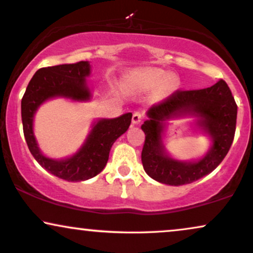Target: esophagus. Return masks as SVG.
Wrapping results in <instances>:
<instances>
[{"mask_svg":"<svg viewBox=\"0 0 253 253\" xmlns=\"http://www.w3.org/2000/svg\"><path fill=\"white\" fill-rule=\"evenodd\" d=\"M143 119V114L140 113V112H134L132 117V123L133 125H139Z\"/></svg>","mask_w":253,"mask_h":253,"instance_id":"34e87169","label":"esophagus"}]
</instances>
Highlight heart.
Listing matches in <instances>:
<instances>
[{
  "mask_svg": "<svg viewBox=\"0 0 253 253\" xmlns=\"http://www.w3.org/2000/svg\"><path fill=\"white\" fill-rule=\"evenodd\" d=\"M134 78H135L137 85H139L140 87L154 88L156 86L161 85L162 83H164L169 78V73L160 69L145 68L135 70V71H134ZM172 86H174V82H172L171 79H169V81L165 83L166 89L171 88Z\"/></svg>",
  "mask_w": 253,
  "mask_h": 253,
  "instance_id": "1",
  "label": "heart"
}]
</instances>
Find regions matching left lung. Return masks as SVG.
<instances>
[{"mask_svg": "<svg viewBox=\"0 0 253 253\" xmlns=\"http://www.w3.org/2000/svg\"><path fill=\"white\" fill-rule=\"evenodd\" d=\"M141 129L146 134L141 161L153 180L169 185L188 184L217 168L232 145L237 119V105L226 83L194 91H177L147 111ZM182 117H195L192 126L210 136L212 143L203 157L189 162L172 158L163 137L168 123Z\"/></svg>", "mask_w": 253, "mask_h": 253, "instance_id": "left-lung-1", "label": "left lung"}]
</instances>
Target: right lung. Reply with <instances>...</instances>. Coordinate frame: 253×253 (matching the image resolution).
Listing matches in <instances>:
<instances>
[{
  "mask_svg": "<svg viewBox=\"0 0 253 253\" xmlns=\"http://www.w3.org/2000/svg\"><path fill=\"white\" fill-rule=\"evenodd\" d=\"M91 75L88 62L49 66L40 69L29 83L22 98L21 112L25 141L29 150L44 169L55 176L69 182H81L98 175L106 166L110 150L118 137L128 129L132 113L106 119L98 118L85 141L75 154L64 159L44 155L34 133V118L45 101L56 98L86 103L92 92L86 79Z\"/></svg>",
  "mask_w": 253,
  "mask_h": 253,
  "instance_id": "1",
  "label": "right lung"
}]
</instances>
